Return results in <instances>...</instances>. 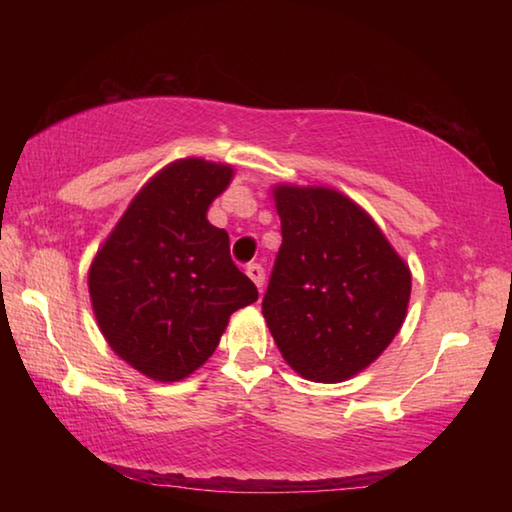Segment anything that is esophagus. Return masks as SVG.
Masks as SVG:
<instances>
[{"label": "esophagus", "mask_w": 512, "mask_h": 512, "mask_svg": "<svg viewBox=\"0 0 512 512\" xmlns=\"http://www.w3.org/2000/svg\"><path fill=\"white\" fill-rule=\"evenodd\" d=\"M246 273H248L250 280H253V282L257 284V289L262 291V287H264V277H266L262 264H250V266L246 268Z\"/></svg>", "instance_id": "obj_1"}]
</instances>
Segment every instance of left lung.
<instances>
[{"label":"left lung","instance_id":"obj_1","mask_svg":"<svg viewBox=\"0 0 512 512\" xmlns=\"http://www.w3.org/2000/svg\"><path fill=\"white\" fill-rule=\"evenodd\" d=\"M282 246L262 314L284 361L336 384L368 368L406 318L411 271L377 223L336 189L273 187Z\"/></svg>","mask_w":512,"mask_h":512}]
</instances>
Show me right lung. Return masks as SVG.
Masks as SVG:
<instances>
[{"label":"right lung","instance_id":"add662e5","mask_svg":"<svg viewBox=\"0 0 512 512\" xmlns=\"http://www.w3.org/2000/svg\"><path fill=\"white\" fill-rule=\"evenodd\" d=\"M230 180V164L171 162L140 189L90 266L101 334L155 381L201 368L232 311L257 300L255 284L232 264L228 232L207 221Z\"/></svg>","mask_w":512,"mask_h":512}]
</instances>
